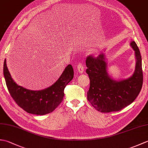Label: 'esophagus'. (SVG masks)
Instances as JSON below:
<instances>
[{
  "mask_svg": "<svg viewBox=\"0 0 148 148\" xmlns=\"http://www.w3.org/2000/svg\"><path fill=\"white\" fill-rule=\"evenodd\" d=\"M77 71L79 74H82L84 72V67L81 64H79L77 66Z\"/></svg>",
  "mask_w": 148,
  "mask_h": 148,
  "instance_id": "esophagus-1",
  "label": "esophagus"
}]
</instances>
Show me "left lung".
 Wrapping results in <instances>:
<instances>
[{"instance_id":"8db88e82","label":"left lung","mask_w":148,"mask_h":148,"mask_svg":"<svg viewBox=\"0 0 148 148\" xmlns=\"http://www.w3.org/2000/svg\"><path fill=\"white\" fill-rule=\"evenodd\" d=\"M130 45L135 51L136 63L132 76L127 79L116 81L109 76L103 53L97 57L89 56L86 60V72L90 80L87 98L97 111H120L132 103L140 92L143 82L142 58L134 40H132Z\"/></svg>"}]
</instances>
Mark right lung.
<instances>
[{"label":"right lung","instance_id":"right-lung-1","mask_svg":"<svg viewBox=\"0 0 148 148\" xmlns=\"http://www.w3.org/2000/svg\"><path fill=\"white\" fill-rule=\"evenodd\" d=\"M3 72L9 92L16 103L28 113L37 115L48 114L57 108L64 97L65 87L74 77L73 68L69 64L54 84L36 91L25 88L15 83L8 71L5 59Z\"/></svg>","mask_w":148,"mask_h":148}]
</instances>
